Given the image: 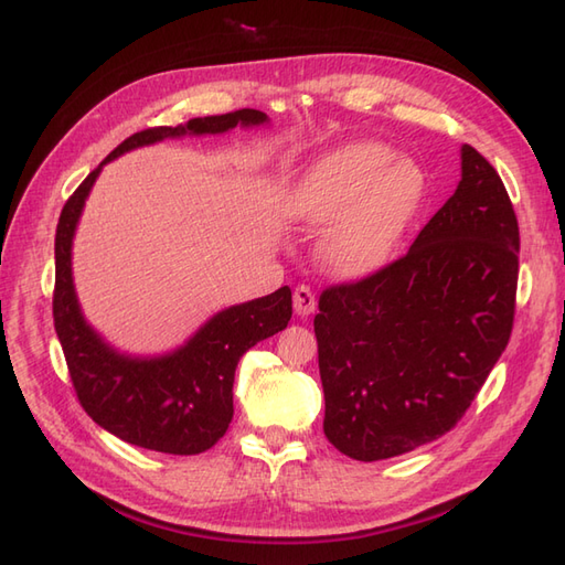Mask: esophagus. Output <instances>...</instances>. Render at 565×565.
I'll use <instances>...</instances> for the list:
<instances>
[{"mask_svg": "<svg viewBox=\"0 0 565 565\" xmlns=\"http://www.w3.org/2000/svg\"><path fill=\"white\" fill-rule=\"evenodd\" d=\"M317 308V300H315V294L310 291L308 286H298L294 291V310L298 317H308L312 315Z\"/></svg>", "mask_w": 565, "mask_h": 565, "instance_id": "esophagus-1", "label": "esophagus"}]
</instances>
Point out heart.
I'll return each mask as SVG.
<instances>
[{
	"label": "heart",
	"mask_w": 565,
	"mask_h": 565,
	"mask_svg": "<svg viewBox=\"0 0 565 565\" xmlns=\"http://www.w3.org/2000/svg\"><path fill=\"white\" fill-rule=\"evenodd\" d=\"M425 171L384 142L358 140L302 169L284 195L288 220L324 224L315 243L331 277H374L396 257L425 198Z\"/></svg>",
	"instance_id": "heart-1"
}]
</instances>
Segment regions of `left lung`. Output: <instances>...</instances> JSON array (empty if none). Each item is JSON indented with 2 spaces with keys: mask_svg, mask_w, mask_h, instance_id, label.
Returning <instances> with one entry per match:
<instances>
[{
  "mask_svg": "<svg viewBox=\"0 0 565 565\" xmlns=\"http://www.w3.org/2000/svg\"><path fill=\"white\" fill-rule=\"evenodd\" d=\"M518 248L499 173L462 145L456 191L408 255L327 288L315 337L324 434L341 454L403 456L460 420L509 343Z\"/></svg>",
  "mask_w": 565,
  "mask_h": 565,
  "instance_id": "obj_1",
  "label": "left lung"
}]
</instances>
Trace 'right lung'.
I'll return each instance as SVG.
<instances>
[{
    "label": "right lung",
    "mask_w": 565,
    "mask_h": 565,
    "mask_svg": "<svg viewBox=\"0 0 565 565\" xmlns=\"http://www.w3.org/2000/svg\"><path fill=\"white\" fill-rule=\"evenodd\" d=\"M269 126L257 109L191 119L134 134L68 198L56 224L54 329L71 382L93 420L126 444L173 456L207 451L234 417V374L241 355L279 334L291 320V288L214 312L181 345L157 355L126 353L109 343L83 315L74 284V238L81 214L105 164L162 140L222 136L234 128Z\"/></svg>",
    "instance_id": "1"
}]
</instances>
